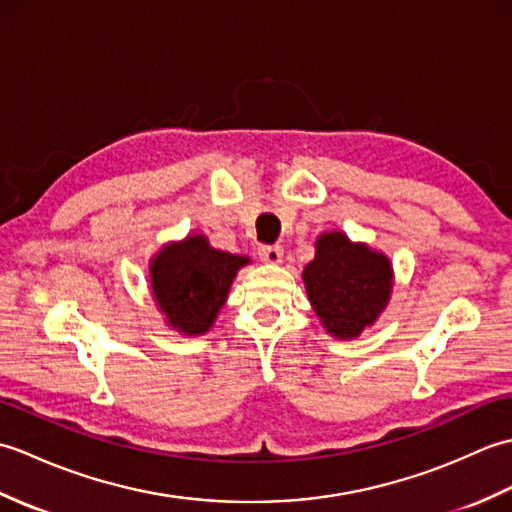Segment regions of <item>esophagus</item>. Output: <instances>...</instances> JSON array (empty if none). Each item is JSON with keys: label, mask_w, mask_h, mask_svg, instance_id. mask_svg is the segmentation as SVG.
Returning a JSON list of instances; mask_svg holds the SVG:
<instances>
[{"label": "esophagus", "mask_w": 512, "mask_h": 512, "mask_svg": "<svg viewBox=\"0 0 512 512\" xmlns=\"http://www.w3.org/2000/svg\"><path fill=\"white\" fill-rule=\"evenodd\" d=\"M259 257H262V262L266 264H281V257H284V248L281 246H262L259 248Z\"/></svg>", "instance_id": "1"}]
</instances>
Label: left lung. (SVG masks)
<instances>
[{"label":"left lung","mask_w":512,"mask_h":512,"mask_svg":"<svg viewBox=\"0 0 512 512\" xmlns=\"http://www.w3.org/2000/svg\"><path fill=\"white\" fill-rule=\"evenodd\" d=\"M301 279L323 330L352 341L389 306L394 266L383 250L352 242L343 231H325L314 242V259Z\"/></svg>","instance_id":"8db88e82"}]
</instances>
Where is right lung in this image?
Listing matches in <instances>:
<instances>
[{
  "label": "right lung",
  "instance_id": "1",
  "mask_svg": "<svg viewBox=\"0 0 512 512\" xmlns=\"http://www.w3.org/2000/svg\"><path fill=\"white\" fill-rule=\"evenodd\" d=\"M248 264L250 257L213 248L202 233L167 242L147 266L151 297L167 328L182 336L209 332L233 279Z\"/></svg>",
  "mask_w": 512,
  "mask_h": 512
}]
</instances>
